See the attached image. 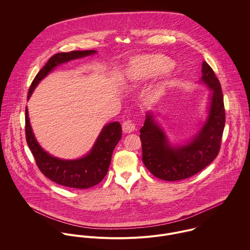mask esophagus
I'll return each instance as SVG.
<instances>
[{
  "label": "esophagus",
  "mask_w": 250,
  "mask_h": 250,
  "mask_svg": "<svg viewBox=\"0 0 250 250\" xmlns=\"http://www.w3.org/2000/svg\"><path fill=\"white\" fill-rule=\"evenodd\" d=\"M122 130H123V132L126 133V134L132 133V132H134V131L136 130V124L134 123L133 120L128 119V120H126V121L123 122V124H122Z\"/></svg>",
  "instance_id": "34e87169"
}]
</instances>
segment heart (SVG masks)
Here are the masks:
<instances>
[{
  "label": "heart",
  "instance_id": "obj_1",
  "mask_svg": "<svg viewBox=\"0 0 250 250\" xmlns=\"http://www.w3.org/2000/svg\"><path fill=\"white\" fill-rule=\"evenodd\" d=\"M171 66V61L164 55H143L132 59L129 63L127 76L133 83H142L167 71Z\"/></svg>",
  "mask_w": 250,
  "mask_h": 250
}]
</instances>
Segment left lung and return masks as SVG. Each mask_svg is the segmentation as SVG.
I'll use <instances>...</instances> for the list:
<instances>
[{
	"instance_id": "1",
	"label": "left lung",
	"mask_w": 250,
	"mask_h": 250,
	"mask_svg": "<svg viewBox=\"0 0 250 250\" xmlns=\"http://www.w3.org/2000/svg\"><path fill=\"white\" fill-rule=\"evenodd\" d=\"M201 71V82L212 90L209 114L189 143L171 146L153 115H146L140 136L143 164L157 178L179 181L191 177L209 166L218 155L225 124L223 95L218 79L206 62H203Z\"/></svg>"
}]
</instances>
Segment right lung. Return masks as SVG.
<instances>
[{
	"mask_svg": "<svg viewBox=\"0 0 250 250\" xmlns=\"http://www.w3.org/2000/svg\"><path fill=\"white\" fill-rule=\"evenodd\" d=\"M95 53L96 51L94 50L72 51L69 53H59L51 57L34 79L29 89L28 99L31 97L38 83L57 65ZM25 121L26 140L36 159V166L39 170L53 182L74 188H91L104 179L108 170L113 149L122 136V128L119 122L108 123L103 128L94 146L86 156L78 160L65 161L52 157L36 142L30 124L27 107Z\"/></svg>",
	"mask_w": 250,
	"mask_h": 250,
	"instance_id": "right-lung-1",
	"label": "right lung"
}]
</instances>
